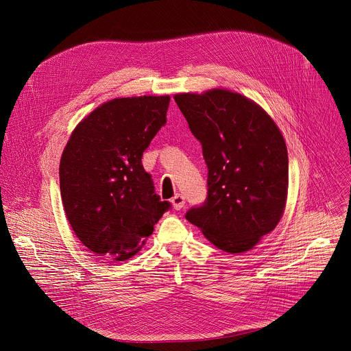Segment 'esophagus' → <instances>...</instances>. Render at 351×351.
Here are the masks:
<instances>
[{
	"instance_id": "1",
	"label": "esophagus",
	"mask_w": 351,
	"mask_h": 351,
	"mask_svg": "<svg viewBox=\"0 0 351 351\" xmlns=\"http://www.w3.org/2000/svg\"><path fill=\"white\" fill-rule=\"evenodd\" d=\"M171 202H172L173 209H176V210H180L183 206H185V197H183L180 193H178L176 196H173Z\"/></svg>"
}]
</instances>
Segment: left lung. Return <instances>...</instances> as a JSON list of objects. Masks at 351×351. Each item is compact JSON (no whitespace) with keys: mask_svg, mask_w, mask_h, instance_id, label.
Returning <instances> with one entry per match:
<instances>
[{"mask_svg":"<svg viewBox=\"0 0 351 351\" xmlns=\"http://www.w3.org/2000/svg\"><path fill=\"white\" fill-rule=\"evenodd\" d=\"M175 101L202 143L208 199L186 219L217 249H253L279 225L289 189V158L279 126L266 110L226 88L180 92Z\"/></svg>","mask_w":351,"mask_h":351,"instance_id":"left-lung-1","label":"left lung"}]
</instances>
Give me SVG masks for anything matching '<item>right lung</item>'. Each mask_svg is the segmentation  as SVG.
Segmentation results:
<instances>
[{
	"mask_svg": "<svg viewBox=\"0 0 351 351\" xmlns=\"http://www.w3.org/2000/svg\"><path fill=\"white\" fill-rule=\"evenodd\" d=\"M169 95L115 98L73 129L61 156L64 212L77 237L104 259H131L169 202L154 192L143 151L166 123Z\"/></svg>",
	"mask_w": 351,
	"mask_h": 351,
	"instance_id": "right-lung-1",
	"label": "right lung"
}]
</instances>
